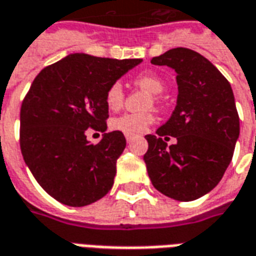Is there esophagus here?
<instances>
[{
    "mask_svg": "<svg viewBox=\"0 0 256 256\" xmlns=\"http://www.w3.org/2000/svg\"><path fill=\"white\" fill-rule=\"evenodd\" d=\"M126 142H128V143H130V142L134 140V138H132V136H128V135L126 136Z\"/></svg>",
    "mask_w": 256,
    "mask_h": 256,
    "instance_id": "esophagus-1",
    "label": "esophagus"
}]
</instances>
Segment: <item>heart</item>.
Returning <instances> with one entry per match:
<instances>
[{"mask_svg": "<svg viewBox=\"0 0 256 256\" xmlns=\"http://www.w3.org/2000/svg\"><path fill=\"white\" fill-rule=\"evenodd\" d=\"M135 83L146 88L151 94H161L165 88V83L156 74H140L135 79ZM106 105L110 110H118L124 104V90L122 86L116 82L110 86L105 95ZM152 100L156 102V96H152ZM154 122V116L151 113H126L118 117H114L110 121L112 130L122 132L124 135L138 136L143 134Z\"/></svg>", "mask_w": 256, "mask_h": 256, "instance_id": "heart-1", "label": "heart"}]
</instances>
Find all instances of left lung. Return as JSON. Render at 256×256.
I'll return each instance as SVG.
<instances>
[{"label": "left lung", "instance_id": "left-lung-1", "mask_svg": "<svg viewBox=\"0 0 256 256\" xmlns=\"http://www.w3.org/2000/svg\"><path fill=\"white\" fill-rule=\"evenodd\" d=\"M177 74L176 108L170 118L147 135L143 156L156 190L180 202L206 195L232 161L240 121L232 87L202 54L176 48L151 60ZM168 136L178 139L168 146Z\"/></svg>", "mask_w": 256, "mask_h": 256}]
</instances>
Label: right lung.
<instances>
[{
  "mask_svg": "<svg viewBox=\"0 0 256 256\" xmlns=\"http://www.w3.org/2000/svg\"><path fill=\"white\" fill-rule=\"evenodd\" d=\"M140 62L74 53L34 79L20 110V148L35 180L56 200L87 206L112 190L126 138L106 132L92 145L85 132L106 130V91Z\"/></svg>",
  "mask_w": 256,
  "mask_h": 256,
  "instance_id": "1",
  "label": "right lung"
}]
</instances>
